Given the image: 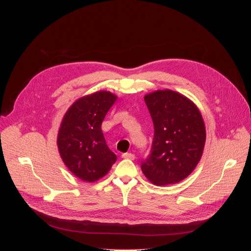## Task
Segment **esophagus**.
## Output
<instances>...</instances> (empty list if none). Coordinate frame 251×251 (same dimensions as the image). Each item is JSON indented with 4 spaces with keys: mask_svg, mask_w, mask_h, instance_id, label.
<instances>
[{
    "mask_svg": "<svg viewBox=\"0 0 251 251\" xmlns=\"http://www.w3.org/2000/svg\"><path fill=\"white\" fill-rule=\"evenodd\" d=\"M122 156L124 157V159H126V160H131V161H133V160L135 159V155H134L133 153H131V152L123 153V154H122Z\"/></svg>",
    "mask_w": 251,
    "mask_h": 251,
    "instance_id": "esophagus-1",
    "label": "esophagus"
}]
</instances>
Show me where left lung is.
Returning a JSON list of instances; mask_svg holds the SVG:
<instances>
[{"instance_id": "1", "label": "left lung", "mask_w": 251, "mask_h": 251, "mask_svg": "<svg viewBox=\"0 0 251 251\" xmlns=\"http://www.w3.org/2000/svg\"><path fill=\"white\" fill-rule=\"evenodd\" d=\"M154 135L151 152L141 170L152 184L163 186L188 177L200 163L205 144V126L196 104L171 89L144 96Z\"/></svg>"}]
</instances>
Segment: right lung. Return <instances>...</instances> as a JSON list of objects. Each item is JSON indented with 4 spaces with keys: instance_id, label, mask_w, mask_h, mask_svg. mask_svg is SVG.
<instances>
[{
    "instance_id": "obj_1",
    "label": "right lung",
    "mask_w": 251,
    "mask_h": 251,
    "mask_svg": "<svg viewBox=\"0 0 251 251\" xmlns=\"http://www.w3.org/2000/svg\"><path fill=\"white\" fill-rule=\"evenodd\" d=\"M118 97L100 90L75 100L61 122L57 144L64 164L84 182L108 174L117 155L108 148L101 123Z\"/></svg>"
}]
</instances>
